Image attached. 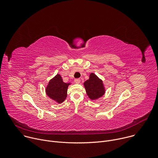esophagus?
<instances>
[{
  "label": "esophagus",
  "mask_w": 158,
  "mask_h": 158,
  "mask_svg": "<svg viewBox=\"0 0 158 158\" xmlns=\"http://www.w3.org/2000/svg\"><path fill=\"white\" fill-rule=\"evenodd\" d=\"M74 82L76 84H79L81 82V79H74Z\"/></svg>",
  "instance_id": "obj_1"
}]
</instances>
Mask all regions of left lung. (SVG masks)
I'll use <instances>...</instances> for the list:
<instances>
[{
	"label": "left lung",
	"instance_id": "8db88e82",
	"mask_svg": "<svg viewBox=\"0 0 158 158\" xmlns=\"http://www.w3.org/2000/svg\"><path fill=\"white\" fill-rule=\"evenodd\" d=\"M84 86L87 95L91 101L97 100L106 93L102 80L93 73L90 74L89 79L84 82Z\"/></svg>",
	"mask_w": 158,
	"mask_h": 158
}]
</instances>
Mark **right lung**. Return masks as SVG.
Masks as SVG:
<instances>
[{
  "label": "right lung",
  "instance_id": "add662e5",
  "mask_svg": "<svg viewBox=\"0 0 158 158\" xmlns=\"http://www.w3.org/2000/svg\"><path fill=\"white\" fill-rule=\"evenodd\" d=\"M70 84L71 82H64L61 76L57 74L49 81L45 89L46 94L55 102L61 104L67 98V89Z\"/></svg>",
  "mask_w": 158,
  "mask_h": 158
}]
</instances>
